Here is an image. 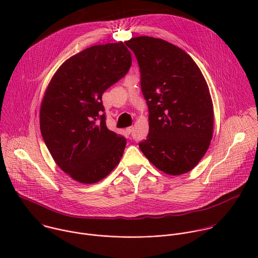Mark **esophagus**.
<instances>
[{
	"label": "esophagus",
	"instance_id": "esophagus-1",
	"mask_svg": "<svg viewBox=\"0 0 258 258\" xmlns=\"http://www.w3.org/2000/svg\"><path fill=\"white\" fill-rule=\"evenodd\" d=\"M125 131H126L127 134H131V133L134 131V126H128V127H126Z\"/></svg>",
	"mask_w": 258,
	"mask_h": 258
}]
</instances>
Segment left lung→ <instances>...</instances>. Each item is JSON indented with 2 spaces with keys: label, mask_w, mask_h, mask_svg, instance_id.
I'll use <instances>...</instances> for the list:
<instances>
[{
  "label": "left lung",
  "mask_w": 258,
  "mask_h": 258,
  "mask_svg": "<svg viewBox=\"0 0 258 258\" xmlns=\"http://www.w3.org/2000/svg\"><path fill=\"white\" fill-rule=\"evenodd\" d=\"M125 45L137 58L149 111V134L140 149L159 170L186 173L212 139L213 106L206 81L190 55L164 40L138 36Z\"/></svg>",
  "instance_id": "left-lung-1"
}]
</instances>
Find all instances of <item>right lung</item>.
<instances>
[{"label":"right lung","instance_id":"right-lung-1","mask_svg":"<svg viewBox=\"0 0 258 258\" xmlns=\"http://www.w3.org/2000/svg\"><path fill=\"white\" fill-rule=\"evenodd\" d=\"M132 65L122 42L90 47L66 60L45 93L40 126L57 165L73 179L94 183L119 163L126 139L106 126L103 93Z\"/></svg>","mask_w":258,"mask_h":258}]
</instances>
